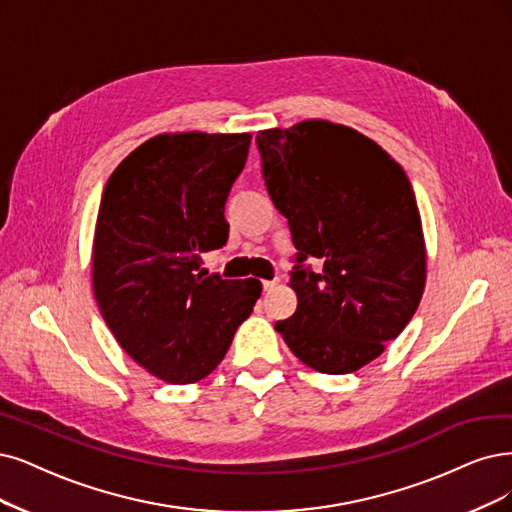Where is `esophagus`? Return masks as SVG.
I'll use <instances>...</instances> for the list:
<instances>
[{"mask_svg": "<svg viewBox=\"0 0 512 512\" xmlns=\"http://www.w3.org/2000/svg\"><path fill=\"white\" fill-rule=\"evenodd\" d=\"M276 285H278V278H274V280H263V282H261L263 291H272Z\"/></svg>", "mask_w": 512, "mask_h": 512, "instance_id": "esophagus-1", "label": "esophagus"}]
</instances>
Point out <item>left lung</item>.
I'll list each match as a JSON object with an SVG mask.
<instances>
[{
  "label": "left lung",
  "mask_w": 512,
  "mask_h": 512,
  "mask_svg": "<svg viewBox=\"0 0 512 512\" xmlns=\"http://www.w3.org/2000/svg\"><path fill=\"white\" fill-rule=\"evenodd\" d=\"M261 175L295 244L297 310L276 331L314 371L365 367L401 335L426 282L413 187L375 141L325 120L257 132ZM314 256V273L305 261Z\"/></svg>",
  "instance_id": "obj_1"
}]
</instances>
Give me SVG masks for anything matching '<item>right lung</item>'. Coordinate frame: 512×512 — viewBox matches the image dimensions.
Listing matches in <instances>:
<instances>
[{
    "label": "right lung",
    "mask_w": 512,
    "mask_h": 512,
    "mask_svg": "<svg viewBox=\"0 0 512 512\" xmlns=\"http://www.w3.org/2000/svg\"><path fill=\"white\" fill-rule=\"evenodd\" d=\"M249 145V132L160 135L124 158L103 189L94 297L126 354L168 384L211 373L261 295L255 278L202 270V253L230 236L225 202Z\"/></svg>",
    "instance_id": "add662e5"
}]
</instances>
